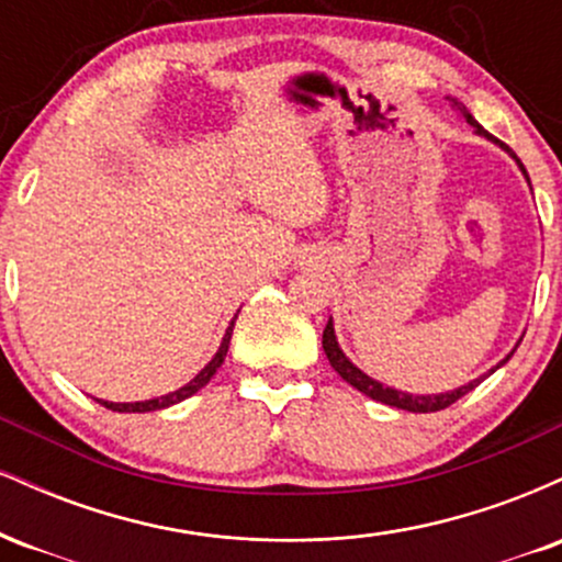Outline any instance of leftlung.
<instances>
[{"label":"left lung","instance_id":"1","mask_svg":"<svg viewBox=\"0 0 562 562\" xmlns=\"http://www.w3.org/2000/svg\"><path fill=\"white\" fill-rule=\"evenodd\" d=\"M451 102H454V105L460 108L462 115H465V119H468V124L475 126V132L483 134V137L494 139L492 134H488L486 128H483V126L479 124V121H475L473 115H470V113L465 111V108H462V102H457V100H451ZM494 142H499V139H494ZM502 147H505V145H502ZM507 153H509V150H507ZM513 158H515V156H513ZM515 160H518V158H515ZM518 164H520V160H518ZM520 169H524V164H520ZM524 173H526V169H524ZM526 179H528V173H526ZM322 348H325V353H327V359H330L333 370L338 372V375L344 378L348 385H353V389L362 391L364 396L375 398V402H383V404L396 406V409H406V412H438V409H447V406H451L454 402H460V398L465 396L468 391H473L475 385L481 383V380H473V383L462 385V389H457V391H451V393H438V396H409V393L385 389L383 383H378V380L367 378L362 370H357V367L348 362V359L344 357V351H340V348H338V340H335L333 322H327L325 333H322ZM507 359H509V357H507ZM507 359H505V362H507ZM505 362H502V364H505ZM496 367H499V364H496ZM496 367H494V370H496ZM494 370H492V372H494ZM492 372H488V375H492Z\"/></svg>","mask_w":562,"mask_h":562}]
</instances>
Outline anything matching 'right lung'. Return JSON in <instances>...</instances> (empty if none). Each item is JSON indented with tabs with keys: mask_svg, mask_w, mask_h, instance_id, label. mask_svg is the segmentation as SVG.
<instances>
[{
	"mask_svg": "<svg viewBox=\"0 0 562 562\" xmlns=\"http://www.w3.org/2000/svg\"><path fill=\"white\" fill-rule=\"evenodd\" d=\"M232 327H235V322H232L229 330H227V335H224L222 348H218V351H216V357L211 359V362L205 364V370H200V375H198L195 380H190V383H187L184 389L173 391V393H169V396L150 398V402H137V404H113V402H100V404H102V406H108V409H113V412H156V409H166V406H171V404H177V402H184L187 396H192V393H198L200 389H203L205 383H209L211 378L216 375V370H218V367H222L224 357H227L229 338H232Z\"/></svg>",
	"mask_w": 562,
	"mask_h": 562,
	"instance_id": "obj_1",
	"label": "right lung"
}]
</instances>
